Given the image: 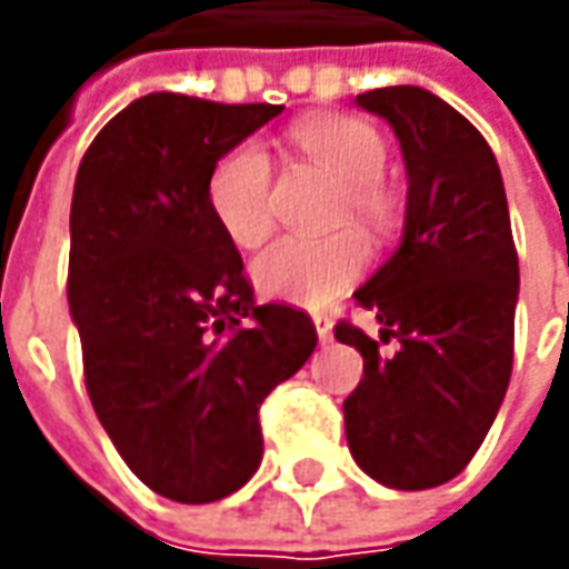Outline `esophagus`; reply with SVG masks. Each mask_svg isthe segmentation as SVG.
<instances>
[{"mask_svg":"<svg viewBox=\"0 0 569 569\" xmlns=\"http://www.w3.org/2000/svg\"><path fill=\"white\" fill-rule=\"evenodd\" d=\"M317 336H319V345H329L332 341V319L329 317H317Z\"/></svg>","mask_w":569,"mask_h":569,"instance_id":"1","label":"esophagus"}]
</instances>
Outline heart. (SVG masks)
<instances>
[{
  "label": "heart",
  "instance_id": "b5f03b06",
  "mask_svg": "<svg viewBox=\"0 0 569 569\" xmlns=\"http://www.w3.org/2000/svg\"><path fill=\"white\" fill-rule=\"evenodd\" d=\"M297 151L339 183L336 221H358L382 233L396 221V196L382 183L386 142L370 122L326 117L300 122ZM208 208L218 228L243 250L259 247L272 233V161L259 142H240L224 151L208 177ZM367 266V243L358 230L332 237H281L252 266L262 295L297 307H326L355 284Z\"/></svg>",
  "mask_w": 569,
  "mask_h": 569
}]
</instances>
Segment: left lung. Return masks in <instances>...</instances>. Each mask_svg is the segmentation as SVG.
Masks as SVG:
<instances>
[{
	"label": "left lung",
	"mask_w": 569,
	"mask_h": 569,
	"mask_svg": "<svg viewBox=\"0 0 569 569\" xmlns=\"http://www.w3.org/2000/svg\"><path fill=\"white\" fill-rule=\"evenodd\" d=\"M402 144L408 202L399 250L355 291L379 341L339 322L363 380L345 399L355 462L396 491L447 485L485 443L513 373L519 297L510 208L491 144L447 100L415 84L358 94Z\"/></svg>",
	"instance_id": "8db88e82"
}]
</instances>
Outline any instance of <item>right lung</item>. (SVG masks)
<instances>
[{"label": "right lung", "mask_w": 569, "mask_h": 569, "mask_svg": "<svg viewBox=\"0 0 569 569\" xmlns=\"http://www.w3.org/2000/svg\"><path fill=\"white\" fill-rule=\"evenodd\" d=\"M281 110L144 94L78 167L69 310L84 386L126 466L177 503H211L250 481L262 462L259 405L317 348L303 310L252 300L208 208L211 167Z\"/></svg>", "instance_id": "right-lung-1"}]
</instances>
